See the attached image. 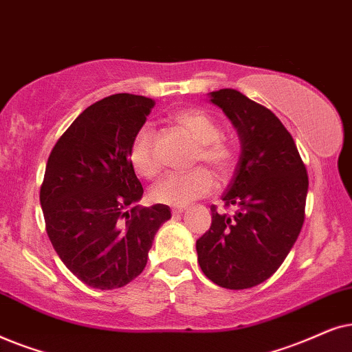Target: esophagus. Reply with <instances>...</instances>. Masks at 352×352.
I'll use <instances>...</instances> for the list:
<instances>
[{
    "instance_id": "34e87169",
    "label": "esophagus",
    "mask_w": 352,
    "mask_h": 352,
    "mask_svg": "<svg viewBox=\"0 0 352 352\" xmlns=\"http://www.w3.org/2000/svg\"><path fill=\"white\" fill-rule=\"evenodd\" d=\"M170 210H172V215H180L185 210V208L184 206H173Z\"/></svg>"
}]
</instances>
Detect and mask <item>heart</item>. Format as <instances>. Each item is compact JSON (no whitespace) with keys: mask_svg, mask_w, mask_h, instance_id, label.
Segmentation results:
<instances>
[{"mask_svg":"<svg viewBox=\"0 0 352 352\" xmlns=\"http://www.w3.org/2000/svg\"><path fill=\"white\" fill-rule=\"evenodd\" d=\"M173 124L198 143L195 164L206 162L219 173L228 177L236 164V149L232 142L220 135V127L208 112L184 109L172 116ZM130 166L138 175L153 179L159 172V162L154 153V132L149 127L140 129L129 148ZM214 175L206 167H196L186 173H168L149 191L154 203L185 206L191 201L212 193Z\"/></svg>","mask_w":352,"mask_h":352,"instance_id":"heart-1","label":"heart"}]
</instances>
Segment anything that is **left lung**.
Masks as SVG:
<instances>
[{"mask_svg": "<svg viewBox=\"0 0 352 352\" xmlns=\"http://www.w3.org/2000/svg\"><path fill=\"white\" fill-rule=\"evenodd\" d=\"M210 101L232 120L241 156L222 199L235 214H219L196 241L201 270L227 289L256 287L277 272L304 223L309 179L296 143L270 109L223 88Z\"/></svg>", "mask_w": 352, "mask_h": 352, "instance_id": "obj_1", "label": "left lung"}]
</instances>
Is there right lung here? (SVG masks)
<instances>
[{
    "label": "right lung",
    "instance_id": "add662e5",
    "mask_svg": "<svg viewBox=\"0 0 352 352\" xmlns=\"http://www.w3.org/2000/svg\"><path fill=\"white\" fill-rule=\"evenodd\" d=\"M154 101L119 95L87 107L51 149L40 203L46 233L64 265L80 282L114 289L142 274L170 208L130 206L143 186L129 161L130 143Z\"/></svg>",
    "mask_w": 352,
    "mask_h": 352
}]
</instances>
